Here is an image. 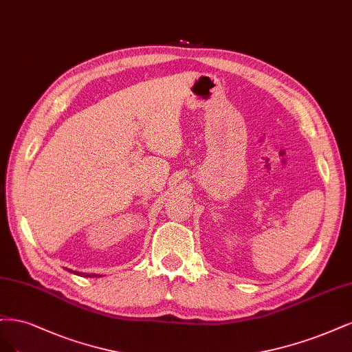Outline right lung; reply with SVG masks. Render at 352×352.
Masks as SVG:
<instances>
[{
    "label": "right lung",
    "mask_w": 352,
    "mask_h": 352,
    "mask_svg": "<svg viewBox=\"0 0 352 352\" xmlns=\"http://www.w3.org/2000/svg\"><path fill=\"white\" fill-rule=\"evenodd\" d=\"M69 272H72V274L74 275H78V276H85V278H100L102 275H98V274H83V272H74L72 269H67Z\"/></svg>",
    "instance_id": "obj_1"
}]
</instances>
